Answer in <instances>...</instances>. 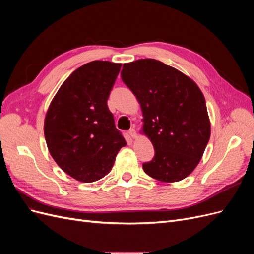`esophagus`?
Returning a JSON list of instances; mask_svg holds the SVG:
<instances>
[{"mask_svg": "<svg viewBox=\"0 0 254 254\" xmlns=\"http://www.w3.org/2000/svg\"><path fill=\"white\" fill-rule=\"evenodd\" d=\"M128 134H129V136L130 137H132V139H135L136 137V131H135V129L134 128H131L128 131Z\"/></svg>", "mask_w": 254, "mask_h": 254, "instance_id": "obj_1", "label": "esophagus"}]
</instances>
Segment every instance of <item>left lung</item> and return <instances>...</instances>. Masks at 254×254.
I'll return each instance as SVG.
<instances>
[{
    "instance_id": "left-lung-1",
    "label": "left lung",
    "mask_w": 254,
    "mask_h": 254,
    "mask_svg": "<svg viewBox=\"0 0 254 254\" xmlns=\"http://www.w3.org/2000/svg\"><path fill=\"white\" fill-rule=\"evenodd\" d=\"M121 76L141 105L144 133L155 148V157L143 163L144 172L162 182L184 179L198 165L211 135L202 92L156 59L123 64Z\"/></svg>"
}]
</instances>
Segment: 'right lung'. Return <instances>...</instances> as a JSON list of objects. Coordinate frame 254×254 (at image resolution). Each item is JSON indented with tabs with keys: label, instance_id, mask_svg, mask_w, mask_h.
<instances>
[{
	"label": "right lung",
	"instance_id": "1",
	"mask_svg": "<svg viewBox=\"0 0 254 254\" xmlns=\"http://www.w3.org/2000/svg\"><path fill=\"white\" fill-rule=\"evenodd\" d=\"M121 66L102 60L81 65L49 107L44 121L49 151L61 170L78 181L102 179L126 146L107 105Z\"/></svg>",
	"mask_w": 254,
	"mask_h": 254
}]
</instances>
